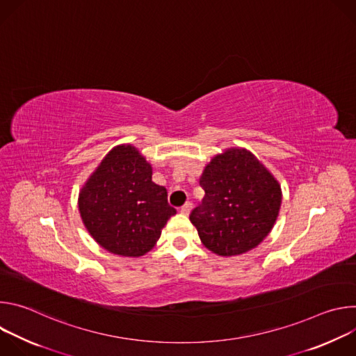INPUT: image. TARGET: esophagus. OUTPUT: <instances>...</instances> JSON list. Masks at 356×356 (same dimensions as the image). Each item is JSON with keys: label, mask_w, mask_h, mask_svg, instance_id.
<instances>
[{"label": "esophagus", "mask_w": 356, "mask_h": 356, "mask_svg": "<svg viewBox=\"0 0 356 356\" xmlns=\"http://www.w3.org/2000/svg\"><path fill=\"white\" fill-rule=\"evenodd\" d=\"M191 207H193V204H191L190 201H187V202H184V204L180 207V213H181V214H184V216H188V213H190Z\"/></svg>", "instance_id": "obj_1"}]
</instances>
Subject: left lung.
<instances>
[{"label":"left lung","instance_id":"8db88e82","mask_svg":"<svg viewBox=\"0 0 356 356\" xmlns=\"http://www.w3.org/2000/svg\"><path fill=\"white\" fill-rule=\"evenodd\" d=\"M206 195L190 221L201 242L221 257L258 246L279 216L282 190L264 165L245 149H229L202 172Z\"/></svg>","mask_w":356,"mask_h":356}]
</instances>
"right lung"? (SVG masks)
Here are the masks:
<instances>
[{
    "instance_id": "obj_1",
    "label": "right lung",
    "mask_w": 356,
    "mask_h": 356,
    "mask_svg": "<svg viewBox=\"0 0 356 356\" xmlns=\"http://www.w3.org/2000/svg\"><path fill=\"white\" fill-rule=\"evenodd\" d=\"M91 236L122 257H142L162 234L176 209L168 190L152 181V168L131 145L114 147L87 180L79 197Z\"/></svg>"
}]
</instances>
